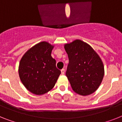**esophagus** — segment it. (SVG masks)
I'll return each instance as SVG.
<instances>
[{
	"label": "esophagus",
	"instance_id": "obj_1",
	"mask_svg": "<svg viewBox=\"0 0 122 122\" xmlns=\"http://www.w3.org/2000/svg\"><path fill=\"white\" fill-rule=\"evenodd\" d=\"M61 74H64V72H65V69H62L61 70Z\"/></svg>",
	"mask_w": 122,
	"mask_h": 122
}]
</instances>
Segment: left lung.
Segmentation results:
<instances>
[{"label":"left lung","mask_w":122,"mask_h":122,"mask_svg":"<svg viewBox=\"0 0 122 122\" xmlns=\"http://www.w3.org/2000/svg\"><path fill=\"white\" fill-rule=\"evenodd\" d=\"M64 49L69 58L66 75L72 90L81 96L94 93L104 76L101 58L89 45L80 40L64 45Z\"/></svg>","instance_id":"8db88e82"}]
</instances>
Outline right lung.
Masks as SVG:
<instances>
[{
  "mask_svg": "<svg viewBox=\"0 0 122 122\" xmlns=\"http://www.w3.org/2000/svg\"><path fill=\"white\" fill-rule=\"evenodd\" d=\"M53 48L48 42H40L29 49L20 60V80L33 94L42 95L51 90L61 74L51 55Z\"/></svg>",
  "mask_w": 122,
  "mask_h": 122,
  "instance_id": "obj_1",
  "label": "right lung"
}]
</instances>
